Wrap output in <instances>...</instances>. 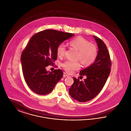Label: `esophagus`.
<instances>
[{
    "mask_svg": "<svg viewBox=\"0 0 131 131\" xmlns=\"http://www.w3.org/2000/svg\"><path fill=\"white\" fill-rule=\"evenodd\" d=\"M68 74H67L66 73L64 72V73H63V77H68Z\"/></svg>",
    "mask_w": 131,
    "mask_h": 131,
    "instance_id": "esophagus-1",
    "label": "esophagus"
}]
</instances>
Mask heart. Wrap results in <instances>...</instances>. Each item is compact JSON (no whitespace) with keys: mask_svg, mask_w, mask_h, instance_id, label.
Wrapping results in <instances>:
<instances>
[{"mask_svg":"<svg viewBox=\"0 0 131 131\" xmlns=\"http://www.w3.org/2000/svg\"><path fill=\"white\" fill-rule=\"evenodd\" d=\"M70 46L79 51L78 59L84 65H89L93 63L98 55V50L94 44L84 38L79 37L70 42ZM66 50V45L61 43L57 48V56L61 57L64 56ZM63 67L68 73H72L81 67L79 62L66 61L62 64Z\"/></svg>","mask_w":131,"mask_h":131,"instance_id":"b5f03b06","label":"heart"}]
</instances>
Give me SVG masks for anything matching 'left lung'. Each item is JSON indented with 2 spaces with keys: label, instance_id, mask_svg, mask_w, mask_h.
<instances>
[{
  "label": "left lung",
  "instance_id": "obj_1",
  "mask_svg": "<svg viewBox=\"0 0 131 131\" xmlns=\"http://www.w3.org/2000/svg\"><path fill=\"white\" fill-rule=\"evenodd\" d=\"M98 47V55L91 66L81 70L80 75L86 76L84 81L73 78L74 83L69 91L70 96L80 102H85L95 98L102 90L111 72L112 62L105 43L93 36Z\"/></svg>",
  "mask_w": 131,
  "mask_h": 131
}]
</instances>
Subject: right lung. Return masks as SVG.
Instances as JSON below:
<instances>
[{
  "label": "right lung",
  "mask_w": 131,
  "mask_h": 131,
  "mask_svg": "<svg viewBox=\"0 0 131 131\" xmlns=\"http://www.w3.org/2000/svg\"><path fill=\"white\" fill-rule=\"evenodd\" d=\"M74 34L47 29L34 35L22 52L20 60L23 75L28 87L35 93H50L62 78L61 69L49 72L46 67L57 58V48Z\"/></svg>",
  "instance_id": "right-lung-1"
}]
</instances>
